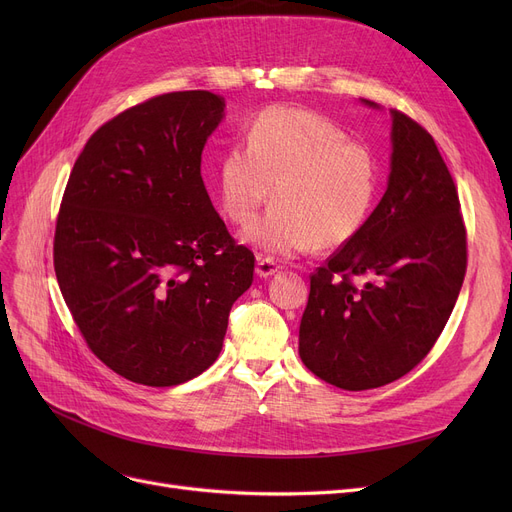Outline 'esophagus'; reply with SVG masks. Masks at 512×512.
I'll return each instance as SVG.
<instances>
[{"mask_svg": "<svg viewBox=\"0 0 512 512\" xmlns=\"http://www.w3.org/2000/svg\"><path fill=\"white\" fill-rule=\"evenodd\" d=\"M280 267L282 265H278V261H274V259H270V257H257V267H255V274L259 276V278H270V276H274V274H278L280 272Z\"/></svg>", "mask_w": 512, "mask_h": 512, "instance_id": "34e87169", "label": "esophagus"}]
</instances>
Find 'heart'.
<instances>
[{
    "label": "heart",
    "mask_w": 512,
    "mask_h": 512,
    "mask_svg": "<svg viewBox=\"0 0 512 512\" xmlns=\"http://www.w3.org/2000/svg\"><path fill=\"white\" fill-rule=\"evenodd\" d=\"M215 186L222 213L236 226L255 218L274 186V205L242 238L272 257H290L355 240L378 199L380 170L371 149L336 122L272 105L249 124L247 145L224 149Z\"/></svg>",
    "instance_id": "obj_1"
}]
</instances>
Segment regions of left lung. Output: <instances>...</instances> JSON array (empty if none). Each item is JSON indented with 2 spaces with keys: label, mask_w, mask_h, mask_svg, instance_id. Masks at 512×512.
I'll list each match as a JSON object with an SVG mask.
<instances>
[{
  "label": "left lung",
  "mask_w": 512,
  "mask_h": 512,
  "mask_svg": "<svg viewBox=\"0 0 512 512\" xmlns=\"http://www.w3.org/2000/svg\"><path fill=\"white\" fill-rule=\"evenodd\" d=\"M390 114L386 193L361 234L311 274L299 330L305 367L355 392L386 386L427 357L467 272L459 193L432 134Z\"/></svg>",
  "instance_id": "8db88e82"
}]
</instances>
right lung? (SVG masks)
Returning a JSON list of instances; mask_svg holds the SVG:
<instances>
[{
	"label": "right lung",
	"instance_id": "add662e5",
	"mask_svg": "<svg viewBox=\"0 0 512 512\" xmlns=\"http://www.w3.org/2000/svg\"><path fill=\"white\" fill-rule=\"evenodd\" d=\"M224 97L176 91L99 126L62 197L53 267L93 355L143 386H178L218 359L255 257L201 178Z\"/></svg>",
	"mask_w": 512,
	"mask_h": 512
}]
</instances>
